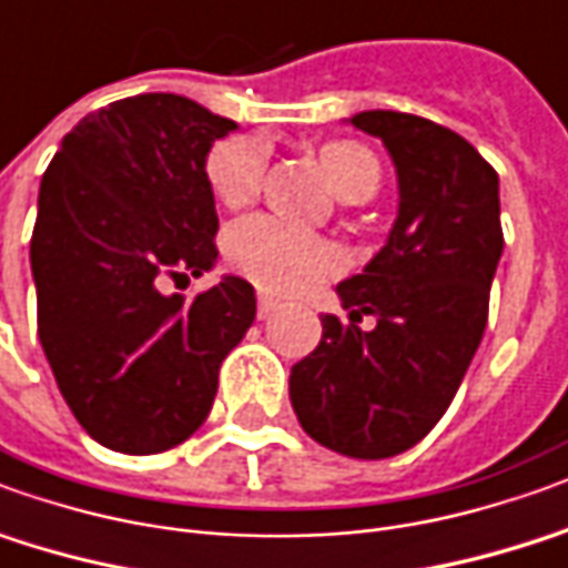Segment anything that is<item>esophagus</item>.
<instances>
[{
	"mask_svg": "<svg viewBox=\"0 0 568 568\" xmlns=\"http://www.w3.org/2000/svg\"><path fill=\"white\" fill-rule=\"evenodd\" d=\"M275 312H277L275 296H268V293H260V306H256V315H260L262 322H265V318H272Z\"/></svg>",
	"mask_w": 568,
	"mask_h": 568,
	"instance_id": "esophagus-1",
	"label": "esophagus"
}]
</instances>
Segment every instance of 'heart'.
<instances>
[{
    "mask_svg": "<svg viewBox=\"0 0 568 568\" xmlns=\"http://www.w3.org/2000/svg\"><path fill=\"white\" fill-rule=\"evenodd\" d=\"M324 179L343 201H365L381 185V163L358 142H327L318 151ZM265 148L250 135H229L206 154L210 194L241 210L260 194ZM225 256L234 268L272 293H296L334 268V250L318 234L300 232L272 216H246L225 232Z\"/></svg>",
    "mask_w": 568,
    "mask_h": 568,
    "instance_id": "b5f03b06",
    "label": "heart"
}]
</instances>
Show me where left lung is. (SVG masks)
Listing matches in <instances>:
<instances>
[{"mask_svg":"<svg viewBox=\"0 0 568 568\" xmlns=\"http://www.w3.org/2000/svg\"><path fill=\"white\" fill-rule=\"evenodd\" d=\"M398 175L386 246L336 293L349 322L324 315L322 343L291 371L300 426L336 455L381 460L439 424L488 322L498 268V172L467 139L398 111L355 113ZM378 322L361 331V318Z\"/></svg>","mask_w":568,"mask_h":568,"instance_id":"left-lung-1","label":"left lung"}]
</instances>
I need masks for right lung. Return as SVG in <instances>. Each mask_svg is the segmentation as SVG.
<instances>
[{"instance_id":"1","label":"right lung","mask_w":568,"mask_h":568,"mask_svg":"<svg viewBox=\"0 0 568 568\" xmlns=\"http://www.w3.org/2000/svg\"><path fill=\"white\" fill-rule=\"evenodd\" d=\"M237 123L170 92L113 101L64 135L30 241L39 343L80 426L158 455L206 420L222 358L256 318L244 277L185 300L163 281L216 265L206 154Z\"/></svg>"}]
</instances>
